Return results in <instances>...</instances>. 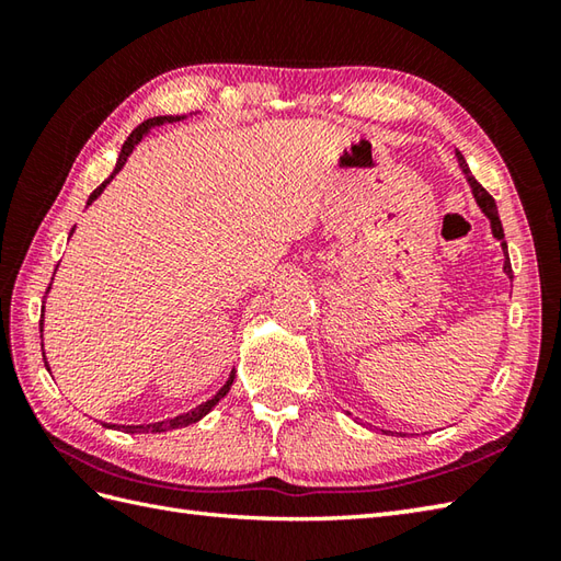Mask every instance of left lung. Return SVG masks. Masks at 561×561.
<instances>
[{
  "label": "left lung",
  "mask_w": 561,
  "mask_h": 561,
  "mask_svg": "<svg viewBox=\"0 0 561 561\" xmlns=\"http://www.w3.org/2000/svg\"><path fill=\"white\" fill-rule=\"evenodd\" d=\"M458 161H460V169H462V173H465V178H468V183H470V187H472V193H474V199H478V205L482 207V211L486 214V217H490V221H492V233L499 238V241H502L504 238V226H502V219H499V211H496V202H494V197L486 193V190L474 181V178L470 175V169H468V163H465V159L460 157V151H458ZM504 250H506V243H504ZM504 272L508 274H514V270H511V260H508V253H506V262H504Z\"/></svg>",
  "instance_id": "1"
}]
</instances>
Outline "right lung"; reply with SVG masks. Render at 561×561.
<instances>
[{"instance_id": "add662e5", "label": "right lung", "mask_w": 561, "mask_h": 561, "mask_svg": "<svg viewBox=\"0 0 561 561\" xmlns=\"http://www.w3.org/2000/svg\"><path fill=\"white\" fill-rule=\"evenodd\" d=\"M165 121L173 123V117H149V121H145V123H141V125H137V127L133 129V133H129L127 141H125V145H123L121 159H117V163H115V171H113V175H111L108 181H105V183H101L96 190H93V193L89 195V202H87V205H91V202L96 199V197L103 193V187L113 181L115 173L123 169L125 161H127V157H129V153H133V149H135L137 141H139L141 137H145L147 129H149V127H153V125H161V123H165ZM175 121H181V117H175ZM47 289H50V287H47ZM41 328H43V320H41ZM231 383H233V376H229V380H226L224 388H221V390L217 392V396H214L211 400H207V402L197 404L195 410H190V412H185V414H181V416H173V420L157 422V424H147V426H123V428H125L127 434H137V432H139V434H145V432H169V428H181V426H187V424H195V422H199L202 416H205V414H207V412L214 408V404H217V402H219V400L226 396V392H229Z\"/></svg>"}]
</instances>
